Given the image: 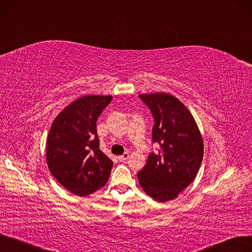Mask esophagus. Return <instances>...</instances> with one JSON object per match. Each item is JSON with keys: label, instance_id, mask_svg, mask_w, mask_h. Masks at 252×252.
<instances>
[{"label": "esophagus", "instance_id": "esophagus-1", "mask_svg": "<svg viewBox=\"0 0 252 252\" xmlns=\"http://www.w3.org/2000/svg\"><path fill=\"white\" fill-rule=\"evenodd\" d=\"M128 158H129V154L128 153H124L123 155H121V156L118 157V160H120V161H126Z\"/></svg>", "mask_w": 252, "mask_h": 252}]
</instances>
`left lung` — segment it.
Listing matches in <instances>:
<instances>
[{"label":"left lung","mask_w":252,"mask_h":252,"mask_svg":"<svg viewBox=\"0 0 252 252\" xmlns=\"http://www.w3.org/2000/svg\"><path fill=\"white\" fill-rule=\"evenodd\" d=\"M154 119L151 152L137 173L140 187L158 202H167L194 180L204 156L203 138L193 117L176 97L154 93L138 95Z\"/></svg>","instance_id":"1"}]
</instances>
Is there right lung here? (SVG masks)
Segmentation results:
<instances>
[{
  "mask_svg": "<svg viewBox=\"0 0 252 252\" xmlns=\"http://www.w3.org/2000/svg\"><path fill=\"white\" fill-rule=\"evenodd\" d=\"M112 96L77 99L54 121L47 136L46 160L58 182L75 195L94 192L107 182L113 167L101 150L96 122Z\"/></svg>",
  "mask_w": 252,
  "mask_h": 252,
  "instance_id": "right-lung-1",
  "label": "right lung"
}]
</instances>
